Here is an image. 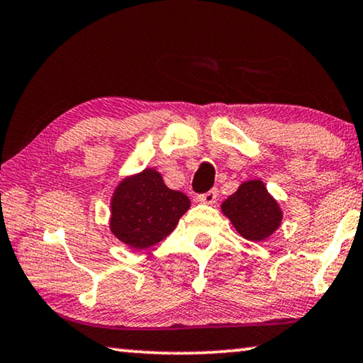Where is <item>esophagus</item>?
<instances>
[{"instance_id": "esophagus-1", "label": "esophagus", "mask_w": 363, "mask_h": 363, "mask_svg": "<svg viewBox=\"0 0 363 363\" xmlns=\"http://www.w3.org/2000/svg\"><path fill=\"white\" fill-rule=\"evenodd\" d=\"M216 199H217V189L216 188L209 189L208 193H203V194H199V196H198L199 203H204V204H214Z\"/></svg>"}]
</instances>
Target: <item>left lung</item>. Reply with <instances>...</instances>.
<instances>
[{
	"instance_id": "obj_1",
	"label": "left lung",
	"mask_w": 363,
	"mask_h": 363,
	"mask_svg": "<svg viewBox=\"0 0 363 363\" xmlns=\"http://www.w3.org/2000/svg\"><path fill=\"white\" fill-rule=\"evenodd\" d=\"M222 213L230 219L240 235L252 242H261L269 237L282 220L277 201L259 180L240 185L237 191L222 203Z\"/></svg>"
}]
</instances>
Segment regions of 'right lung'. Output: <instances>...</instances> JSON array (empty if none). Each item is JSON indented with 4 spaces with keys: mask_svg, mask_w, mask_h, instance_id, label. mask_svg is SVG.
Masks as SVG:
<instances>
[{
    "mask_svg": "<svg viewBox=\"0 0 363 363\" xmlns=\"http://www.w3.org/2000/svg\"><path fill=\"white\" fill-rule=\"evenodd\" d=\"M188 209L186 194L167 188L159 172L146 169L115 189L110 228L130 247L149 248L169 235Z\"/></svg>",
    "mask_w": 363,
    "mask_h": 363,
    "instance_id": "add662e5",
    "label": "right lung"
}]
</instances>
